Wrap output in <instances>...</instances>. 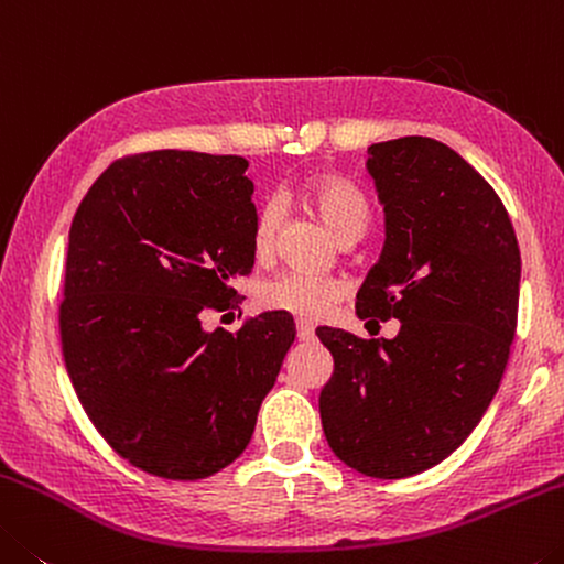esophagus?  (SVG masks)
<instances>
[{"label": "esophagus", "instance_id": "34e87169", "mask_svg": "<svg viewBox=\"0 0 564 564\" xmlns=\"http://www.w3.org/2000/svg\"><path fill=\"white\" fill-rule=\"evenodd\" d=\"M297 337L302 343H312V339H315V329H312L307 322H297Z\"/></svg>", "mask_w": 564, "mask_h": 564}]
</instances>
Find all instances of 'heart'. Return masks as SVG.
<instances>
[{
  "label": "heart",
  "mask_w": 564,
  "mask_h": 564,
  "mask_svg": "<svg viewBox=\"0 0 564 564\" xmlns=\"http://www.w3.org/2000/svg\"><path fill=\"white\" fill-rule=\"evenodd\" d=\"M304 202L317 212V217L325 221L339 242L362 235L369 215L367 199L347 180L335 177V174H322L304 187ZM282 217V205L276 199L264 202L262 209L257 212L252 245L260 260L274 252ZM345 294L347 284L335 280V276L282 272L257 288V302L264 310L282 312V315H292L302 322H315L325 317L339 300H345Z\"/></svg>",
  "instance_id": "heart-1"
}]
</instances>
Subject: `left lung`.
<instances>
[{"label":"left lung","mask_w":564,"mask_h":564,"mask_svg":"<svg viewBox=\"0 0 564 564\" xmlns=\"http://www.w3.org/2000/svg\"><path fill=\"white\" fill-rule=\"evenodd\" d=\"M367 154L384 247L357 315L400 332L317 327L335 359L319 417L345 465L400 479L449 457L490 408L517 329L520 247L502 199L447 144L400 137Z\"/></svg>","instance_id":"obj_1"}]
</instances>
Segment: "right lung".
Segmentation results:
<instances>
[{"label": "right lung", "mask_w": 564, "mask_h": 564, "mask_svg": "<svg viewBox=\"0 0 564 564\" xmlns=\"http://www.w3.org/2000/svg\"><path fill=\"white\" fill-rule=\"evenodd\" d=\"M235 154L160 150L109 164L72 219L62 355L87 417L119 457L164 479L225 469L294 343L264 312L202 329L254 267V184Z\"/></svg>", "instance_id": "obj_1"}]
</instances>
